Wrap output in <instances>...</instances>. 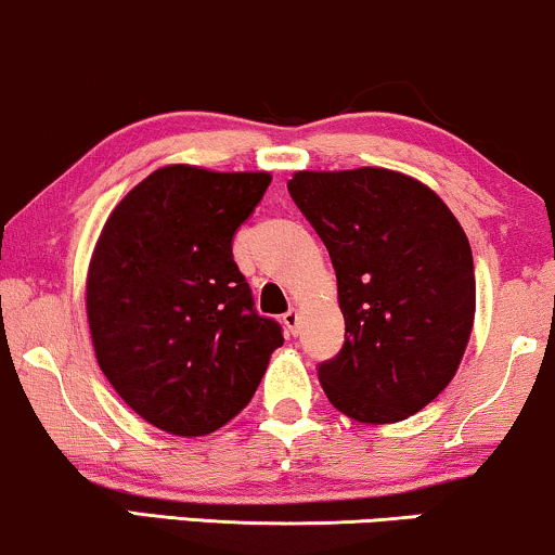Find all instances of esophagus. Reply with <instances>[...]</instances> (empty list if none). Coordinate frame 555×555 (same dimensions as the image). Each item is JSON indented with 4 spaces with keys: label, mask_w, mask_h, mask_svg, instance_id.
<instances>
[{
    "label": "esophagus",
    "mask_w": 555,
    "mask_h": 555,
    "mask_svg": "<svg viewBox=\"0 0 555 555\" xmlns=\"http://www.w3.org/2000/svg\"><path fill=\"white\" fill-rule=\"evenodd\" d=\"M282 320H284V327L289 330L292 335H297V330H299V312L297 310H289Z\"/></svg>",
    "instance_id": "1"
}]
</instances>
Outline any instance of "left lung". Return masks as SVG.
<instances>
[{
    "label": "left lung",
    "instance_id": "8db88e82",
    "mask_svg": "<svg viewBox=\"0 0 555 555\" xmlns=\"http://www.w3.org/2000/svg\"><path fill=\"white\" fill-rule=\"evenodd\" d=\"M286 189L338 276L346 343L318 366L327 399L359 423L415 415L448 387L472 335L464 228L433 189L387 168L299 171Z\"/></svg>",
    "mask_w": 555,
    "mask_h": 555
}]
</instances>
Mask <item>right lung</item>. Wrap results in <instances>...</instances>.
<instances>
[{
    "instance_id": "1",
    "label": "right lung",
    "mask_w": 555,
    "mask_h": 555,
    "mask_svg": "<svg viewBox=\"0 0 555 555\" xmlns=\"http://www.w3.org/2000/svg\"><path fill=\"white\" fill-rule=\"evenodd\" d=\"M269 173L153 171L104 225L87 314L104 376L151 425L207 435L256 395L282 325L256 312L233 237Z\"/></svg>"
}]
</instances>
